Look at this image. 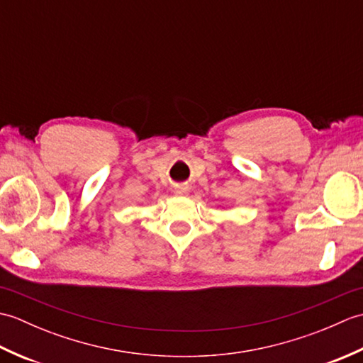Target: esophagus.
Here are the masks:
<instances>
[{"mask_svg": "<svg viewBox=\"0 0 363 363\" xmlns=\"http://www.w3.org/2000/svg\"><path fill=\"white\" fill-rule=\"evenodd\" d=\"M174 194H176V195H187V194H189V187H186V186H177V187L174 189Z\"/></svg>", "mask_w": 363, "mask_h": 363, "instance_id": "esophagus-1", "label": "esophagus"}]
</instances>
